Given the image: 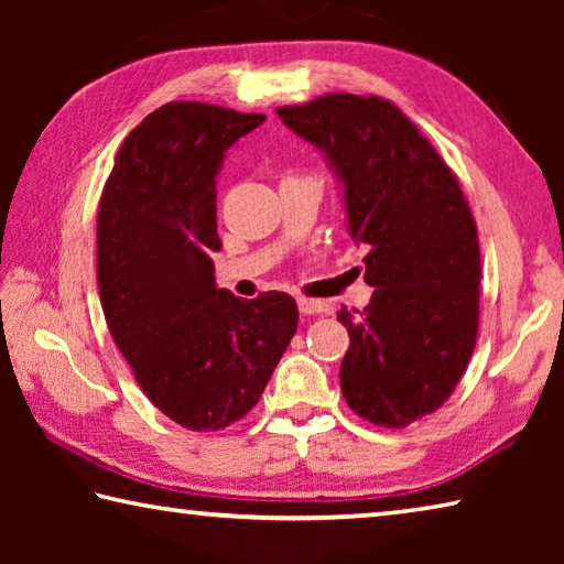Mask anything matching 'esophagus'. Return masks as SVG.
I'll list each match as a JSON object with an SVG mask.
<instances>
[{"label":"esophagus","instance_id":"obj_1","mask_svg":"<svg viewBox=\"0 0 564 564\" xmlns=\"http://www.w3.org/2000/svg\"><path fill=\"white\" fill-rule=\"evenodd\" d=\"M299 311L303 313V316H321V313H328V305L323 301L299 299Z\"/></svg>","mask_w":564,"mask_h":564}]
</instances>
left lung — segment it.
Returning a JSON list of instances; mask_svg holds the SVG:
<instances>
[{"label": "left lung", "mask_w": 564, "mask_h": 564, "mask_svg": "<svg viewBox=\"0 0 564 564\" xmlns=\"http://www.w3.org/2000/svg\"><path fill=\"white\" fill-rule=\"evenodd\" d=\"M275 111L326 151L346 184L362 279L376 289L362 311H338L350 336L343 398L373 425L405 427L451 398L475 350L480 243L470 206L393 101L326 94Z\"/></svg>", "instance_id": "1"}]
</instances>
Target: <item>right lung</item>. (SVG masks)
<instances>
[{"label":"right lung","mask_w":564,"mask_h":564,"mask_svg":"<svg viewBox=\"0 0 564 564\" xmlns=\"http://www.w3.org/2000/svg\"><path fill=\"white\" fill-rule=\"evenodd\" d=\"M263 119L169 101L123 139L101 191L104 318L144 395L186 431H224L241 420L299 328L289 293L243 301L214 281L218 166Z\"/></svg>","instance_id":"right-lung-1"}]
</instances>
